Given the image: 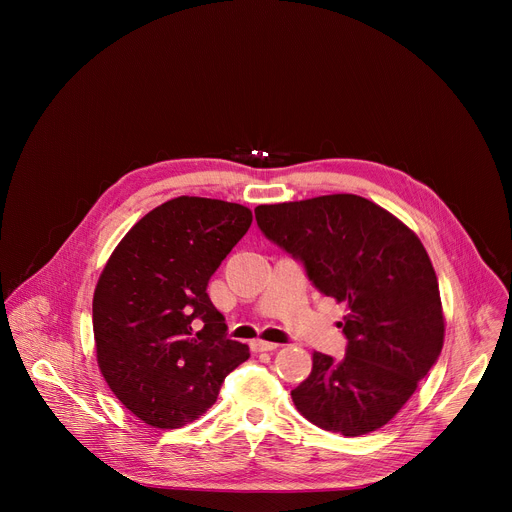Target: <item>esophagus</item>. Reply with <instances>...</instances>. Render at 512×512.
<instances>
[{
	"instance_id": "obj_1",
	"label": "esophagus",
	"mask_w": 512,
	"mask_h": 512,
	"mask_svg": "<svg viewBox=\"0 0 512 512\" xmlns=\"http://www.w3.org/2000/svg\"><path fill=\"white\" fill-rule=\"evenodd\" d=\"M277 346H279V344L267 342V340H253V342H251L253 352H271V350H275Z\"/></svg>"
}]
</instances>
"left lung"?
Listing matches in <instances>:
<instances>
[{
    "label": "left lung",
    "instance_id": "1",
    "mask_svg": "<svg viewBox=\"0 0 512 512\" xmlns=\"http://www.w3.org/2000/svg\"><path fill=\"white\" fill-rule=\"evenodd\" d=\"M263 235L298 259L320 294L346 304L342 360L314 352L291 391L314 425L348 437L389 423L444 346L440 287L417 235L356 194L255 208Z\"/></svg>",
    "mask_w": 512,
    "mask_h": 512
}]
</instances>
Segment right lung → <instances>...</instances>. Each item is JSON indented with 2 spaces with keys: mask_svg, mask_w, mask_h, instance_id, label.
<instances>
[{
  "mask_svg": "<svg viewBox=\"0 0 512 512\" xmlns=\"http://www.w3.org/2000/svg\"><path fill=\"white\" fill-rule=\"evenodd\" d=\"M247 206L172 198L137 221L111 253L93 296L99 369L143 423L176 429L214 405L249 358L227 338L206 285L249 231Z\"/></svg>",
  "mask_w": 512,
  "mask_h": 512,
  "instance_id": "1",
  "label": "right lung"
}]
</instances>
